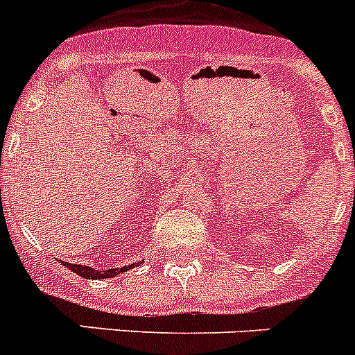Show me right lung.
Returning <instances> with one entry per match:
<instances>
[{"label": "right lung", "instance_id": "add662e5", "mask_svg": "<svg viewBox=\"0 0 355 355\" xmlns=\"http://www.w3.org/2000/svg\"><path fill=\"white\" fill-rule=\"evenodd\" d=\"M60 263H64V261H60ZM139 265H140V263H131V265L121 266V268H108V270H96V268H92V266L76 265V263H64L65 268H69V270L74 272V274L81 275V277H83V279H110V277H114V275L122 274V272L131 270V268H135V266H139Z\"/></svg>", "mask_w": 355, "mask_h": 355}]
</instances>
